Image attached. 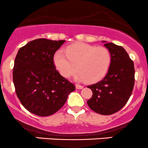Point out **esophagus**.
I'll return each mask as SVG.
<instances>
[{
    "label": "esophagus",
    "mask_w": 148,
    "mask_h": 148,
    "mask_svg": "<svg viewBox=\"0 0 148 148\" xmlns=\"http://www.w3.org/2000/svg\"><path fill=\"white\" fill-rule=\"evenodd\" d=\"M75 88L77 89H82L83 88V86H81V85H78V84H76L75 85Z\"/></svg>",
    "instance_id": "esophagus-1"
}]
</instances>
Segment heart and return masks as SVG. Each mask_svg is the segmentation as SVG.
Masks as SVG:
<instances>
[{
    "label": "heart",
    "instance_id": "b5f03b06",
    "mask_svg": "<svg viewBox=\"0 0 148 148\" xmlns=\"http://www.w3.org/2000/svg\"><path fill=\"white\" fill-rule=\"evenodd\" d=\"M111 61L112 55L107 48L86 43L71 45L67 47L66 53L58 49L53 55V63L61 75L71 77L77 68L80 71L74 78L90 83L99 81L106 75Z\"/></svg>",
    "mask_w": 148,
    "mask_h": 148
}]
</instances>
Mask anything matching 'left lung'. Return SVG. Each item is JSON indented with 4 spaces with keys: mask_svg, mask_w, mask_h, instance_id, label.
Wrapping results in <instances>:
<instances>
[{
    "mask_svg": "<svg viewBox=\"0 0 148 148\" xmlns=\"http://www.w3.org/2000/svg\"><path fill=\"white\" fill-rule=\"evenodd\" d=\"M112 55L107 74L99 83L88 86L93 96L87 101L89 107L98 114L110 115L127 103L134 84L132 60L122 47L102 41Z\"/></svg>",
    "mask_w": 148,
    "mask_h": 148,
    "instance_id": "left-lung-1",
    "label": "left lung"
}]
</instances>
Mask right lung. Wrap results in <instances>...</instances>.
<instances>
[{
    "instance_id": "right-lung-1",
    "label": "right lung",
    "mask_w": 148,
    "mask_h": 148,
    "mask_svg": "<svg viewBox=\"0 0 148 148\" xmlns=\"http://www.w3.org/2000/svg\"><path fill=\"white\" fill-rule=\"evenodd\" d=\"M65 42L35 39L20 48L15 58L16 93L25 109L37 116H47L58 112L75 89L53 63L54 54Z\"/></svg>"
}]
</instances>
